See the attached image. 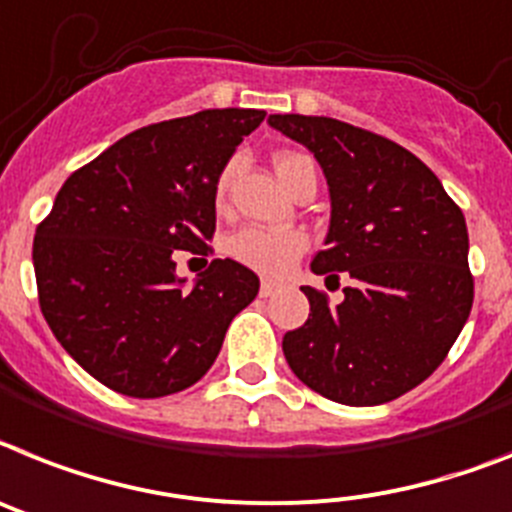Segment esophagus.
Segmentation results:
<instances>
[{"mask_svg": "<svg viewBox=\"0 0 512 512\" xmlns=\"http://www.w3.org/2000/svg\"><path fill=\"white\" fill-rule=\"evenodd\" d=\"M278 291V286L273 281H263V286H260V296L263 299H268V296H273Z\"/></svg>", "mask_w": 512, "mask_h": 512, "instance_id": "1", "label": "esophagus"}]
</instances>
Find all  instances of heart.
I'll use <instances>...</instances> for the list:
<instances>
[{
    "label": "heart",
    "instance_id": "1",
    "mask_svg": "<svg viewBox=\"0 0 512 512\" xmlns=\"http://www.w3.org/2000/svg\"><path fill=\"white\" fill-rule=\"evenodd\" d=\"M278 176L286 187H294L299 182V176L304 171L315 169V163L309 161L302 153H278L273 158ZM231 166L218 174L216 182V203L221 208L226 203V192H229ZM309 239L304 231L299 229H263V226H244V229L234 231L226 239V252L234 257L236 263L244 268L255 270L260 276L268 278H283L289 276L294 265L299 263V257L307 252Z\"/></svg>",
    "mask_w": 512,
    "mask_h": 512
}]
</instances>
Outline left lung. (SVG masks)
<instances>
[{
	"label": "left lung",
	"instance_id": "8db88e82",
	"mask_svg": "<svg viewBox=\"0 0 512 512\" xmlns=\"http://www.w3.org/2000/svg\"><path fill=\"white\" fill-rule=\"evenodd\" d=\"M268 122L307 145L328 179V247L312 270L354 278L336 307L304 286L309 317L283 336V356L330 401H393L440 367L468 320L466 218L440 179L388 137L330 117L273 114Z\"/></svg>",
	"mask_w": 512,
	"mask_h": 512
}]
</instances>
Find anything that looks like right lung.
<instances>
[{
  "instance_id": "1",
  "label": "right lung",
  "mask_w": 512,
  "mask_h": 512,
  "mask_svg": "<svg viewBox=\"0 0 512 512\" xmlns=\"http://www.w3.org/2000/svg\"><path fill=\"white\" fill-rule=\"evenodd\" d=\"M263 119L260 109H205L130 132L70 174L38 223L41 312L106 388L161 398L195 385L260 291L229 257L184 291L174 255L210 252L218 174Z\"/></svg>"
}]
</instances>
